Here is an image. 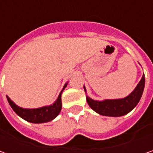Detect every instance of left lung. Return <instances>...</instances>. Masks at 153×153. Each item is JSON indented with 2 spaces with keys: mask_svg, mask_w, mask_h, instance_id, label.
I'll use <instances>...</instances> for the list:
<instances>
[{
  "mask_svg": "<svg viewBox=\"0 0 153 153\" xmlns=\"http://www.w3.org/2000/svg\"><path fill=\"white\" fill-rule=\"evenodd\" d=\"M86 92L85 87L83 86ZM145 88V75L142 76L136 88L127 97L116 100H94L88 96H86L87 102L95 112L107 117H122L128 114L134 108L140 101Z\"/></svg>",
  "mask_w": 153,
  "mask_h": 153,
  "instance_id": "8db88e82",
  "label": "left lung"
}]
</instances>
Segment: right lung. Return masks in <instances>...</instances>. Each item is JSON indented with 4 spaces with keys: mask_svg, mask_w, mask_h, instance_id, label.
I'll list each match as a JSON object with an SVG mask.
<instances>
[{
    "mask_svg": "<svg viewBox=\"0 0 153 153\" xmlns=\"http://www.w3.org/2000/svg\"><path fill=\"white\" fill-rule=\"evenodd\" d=\"M67 83H65L62 91L60 92L58 99L55 100V102L50 105H46L40 108L36 109H25L19 107L7 95V99L8 101L9 105L15 111V113L25 119L27 122L32 123H48L50 121L53 120L59 114L62 108L61 102V94L63 90L66 88Z\"/></svg>",
    "mask_w": 153,
    "mask_h": 153,
    "instance_id": "right-lung-1",
    "label": "right lung"
}]
</instances>
